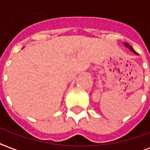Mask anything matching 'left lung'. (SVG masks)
Returning a JSON list of instances; mask_svg holds the SVG:
<instances>
[{"label":"left lung","mask_w":150,"mask_h":150,"mask_svg":"<svg viewBox=\"0 0 150 150\" xmlns=\"http://www.w3.org/2000/svg\"><path fill=\"white\" fill-rule=\"evenodd\" d=\"M124 44H125V47H128V48H129V50H130L131 51H132L133 53H134V54H137V55H138V54H137V53H136V52L135 51V50H134V49H133L132 46H130V45H129V44H128V43H124Z\"/></svg>","instance_id":"obj_1"}]
</instances>
